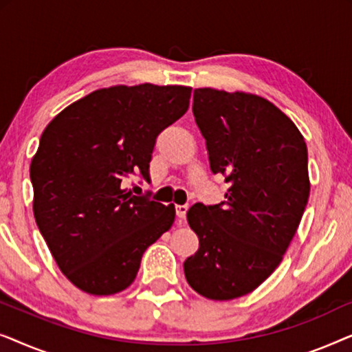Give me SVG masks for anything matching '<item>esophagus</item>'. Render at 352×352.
Returning <instances> with one entry per match:
<instances>
[{"label":"esophagus","mask_w":352,"mask_h":352,"mask_svg":"<svg viewBox=\"0 0 352 352\" xmlns=\"http://www.w3.org/2000/svg\"><path fill=\"white\" fill-rule=\"evenodd\" d=\"M187 210H189V206L187 205H176V216H177V221H179V223H184Z\"/></svg>","instance_id":"1"}]
</instances>
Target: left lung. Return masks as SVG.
<instances>
[{
	"label": "left lung",
	"mask_w": 352,
	"mask_h": 352,
	"mask_svg": "<svg viewBox=\"0 0 352 352\" xmlns=\"http://www.w3.org/2000/svg\"><path fill=\"white\" fill-rule=\"evenodd\" d=\"M192 112L211 171L229 189L221 204L187 211L200 247L184 274L201 296L234 300L276 271L300 226L311 190L307 147L295 123L259 96L199 88Z\"/></svg>",
	"instance_id": "8db88e82"
}]
</instances>
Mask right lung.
<instances>
[{
  "label": "right lung",
  "mask_w": 352,
  "mask_h": 352,
  "mask_svg": "<svg viewBox=\"0 0 352 352\" xmlns=\"http://www.w3.org/2000/svg\"><path fill=\"white\" fill-rule=\"evenodd\" d=\"M189 86H112L62 110L30 165L33 214L64 276L89 295L136 278L142 254L175 223V205L124 189L148 181L157 136L189 109ZM151 195V194H148Z\"/></svg>",
  "instance_id": "1"
}]
</instances>
